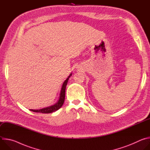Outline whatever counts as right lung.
Instances as JSON below:
<instances>
[{
	"label": "right lung",
	"instance_id": "1",
	"mask_svg": "<svg viewBox=\"0 0 150 150\" xmlns=\"http://www.w3.org/2000/svg\"><path fill=\"white\" fill-rule=\"evenodd\" d=\"M72 75V73L70 74V75L68 77V78L64 81L63 85H62V87L61 88L60 93V97L58 101L54 104L53 105L47 107V108H43L39 110H33V109H30V111L34 112H37V113H50L53 112H55L57 110H59L60 108H62V105L63 104L64 101H65V90H66V87L68 83V80L70 78V76Z\"/></svg>",
	"mask_w": 150,
	"mask_h": 150
}]
</instances>
